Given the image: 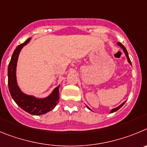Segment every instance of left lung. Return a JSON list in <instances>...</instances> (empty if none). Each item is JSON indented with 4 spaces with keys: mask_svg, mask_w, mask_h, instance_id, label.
<instances>
[{
    "mask_svg": "<svg viewBox=\"0 0 147 147\" xmlns=\"http://www.w3.org/2000/svg\"><path fill=\"white\" fill-rule=\"evenodd\" d=\"M117 45H118L119 46H120V47H121V48L123 50V51H124V53H125V55H126V57H127V61L129 62V64H130V65H132V63H131V61H130V60H129V55H128V53H127V50H126V48H125V46L123 45L122 44H121V43H120V42H117ZM126 102V101H125ZM125 102H124L123 103H121V105H119V106H118V107H116V108H113V109L111 110V112H110V113H113V112H115V111H118L119 109V108H121V107L123 106V105H124V104H125ZM86 107L87 108H88V109L90 110V111H92V110L90 109L89 108H88V106H87L86 105Z\"/></svg>",
    "mask_w": 147,
    "mask_h": 147,
    "instance_id": "1",
    "label": "left lung"
}]
</instances>
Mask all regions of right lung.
I'll return each mask as SVG.
<instances>
[{"mask_svg":"<svg viewBox=\"0 0 147 147\" xmlns=\"http://www.w3.org/2000/svg\"><path fill=\"white\" fill-rule=\"evenodd\" d=\"M31 39V38H29L24 43L18 45L13 53L8 67V86L11 97L17 105L30 114L38 116L51 111L57 105L59 102L60 86L54 88L52 93L45 98H37L33 95L26 94L21 91L17 81V64L21 50Z\"/></svg>","mask_w":147,"mask_h":147,"instance_id":"right-lung-1","label":"right lung"}]
</instances>
